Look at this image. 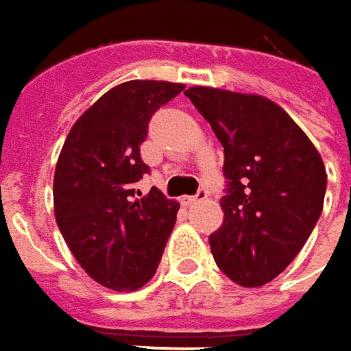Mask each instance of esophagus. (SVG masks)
<instances>
[{"instance_id": "1", "label": "esophagus", "mask_w": 351, "mask_h": 351, "mask_svg": "<svg viewBox=\"0 0 351 351\" xmlns=\"http://www.w3.org/2000/svg\"><path fill=\"white\" fill-rule=\"evenodd\" d=\"M206 196H208V192L206 191H200L196 196H182L180 198V204L182 206H194L196 202H200V200H204Z\"/></svg>"}]
</instances>
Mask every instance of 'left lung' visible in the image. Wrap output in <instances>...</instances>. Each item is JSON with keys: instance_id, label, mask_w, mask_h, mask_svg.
Returning <instances> with one entry per match:
<instances>
[{"instance_id": "left-lung-1", "label": "left lung", "mask_w": 351, "mask_h": 351, "mask_svg": "<svg viewBox=\"0 0 351 351\" xmlns=\"http://www.w3.org/2000/svg\"><path fill=\"white\" fill-rule=\"evenodd\" d=\"M184 94L223 147V221L210 236L216 265L241 287H263L291 265L320 218L322 157L269 98L208 86Z\"/></svg>"}]
</instances>
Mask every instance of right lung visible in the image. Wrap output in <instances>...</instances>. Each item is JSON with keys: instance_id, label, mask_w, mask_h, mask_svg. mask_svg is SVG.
Returning a JSON list of instances; mask_svg holds the SVG:
<instances>
[{"instance_id": "1", "label": "right lung", "mask_w": 351, "mask_h": 351, "mask_svg": "<svg viewBox=\"0 0 351 351\" xmlns=\"http://www.w3.org/2000/svg\"><path fill=\"white\" fill-rule=\"evenodd\" d=\"M184 90L130 80L108 90L76 119L56 160L54 218L76 261L114 291L141 289L159 267L178 202L159 189L135 191L149 167L139 145L151 115Z\"/></svg>"}]
</instances>
